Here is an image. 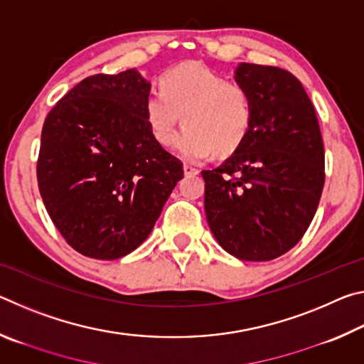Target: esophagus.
<instances>
[{
	"label": "esophagus",
	"mask_w": 364,
	"mask_h": 364,
	"mask_svg": "<svg viewBox=\"0 0 364 364\" xmlns=\"http://www.w3.org/2000/svg\"><path fill=\"white\" fill-rule=\"evenodd\" d=\"M183 170H184V175H197V173H199V168L193 167L191 164H184Z\"/></svg>",
	"instance_id": "obj_1"
}]
</instances>
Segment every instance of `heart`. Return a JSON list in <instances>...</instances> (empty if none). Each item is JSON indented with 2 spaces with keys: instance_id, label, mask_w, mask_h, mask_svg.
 Returning <instances> with one entry per match:
<instances>
[{
  "instance_id": "obj_1",
  "label": "heart",
  "mask_w": 364,
  "mask_h": 364,
  "mask_svg": "<svg viewBox=\"0 0 364 364\" xmlns=\"http://www.w3.org/2000/svg\"><path fill=\"white\" fill-rule=\"evenodd\" d=\"M146 122L160 144L168 146L181 120L186 128L175 147L181 157L200 162L217 151L226 156L247 138L252 125V102L239 83L197 63L168 70L160 80V91H151L144 102Z\"/></svg>"
}]
</instances>
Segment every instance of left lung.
Masks as SVG:
<instances>
[{
    "label": "left lung",
    "mask_w": 364,
    "mask_h": 364,
    "mask_svg": "<svg viewBox=\"0 0 364 364\" xmlns=\"http://www.w3.org/2000/svg\"><path fill=\"white\" fill-rule=\"evenodd\" d=\"M247 138L220 167L204 170L205 215L215 239L244 262H268L297 244L324 186V146L304 86L279 67L241 63Z\"/></svg>",
    "instance_id": "obj_1"
}]
</instances>
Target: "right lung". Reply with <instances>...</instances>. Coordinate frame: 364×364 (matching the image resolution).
<instances>
[{
	"mask_svg": "<svg viewBox=\"0 0 364 364\" xmlns=\"http://www.w3.org/2000/svg\"><path fill=\"white\" fill-rule=\"evenodd\" d=\"M134 69L85 78L45 120L36 176L46 210L70 247L117 260L149 236L183 164L154 138Z\"/></svg>",
	"mask_w": 364,
	"mask_h": 364,
	"instance_id": "1",
	"label": "right lung"
}]
</instances>
